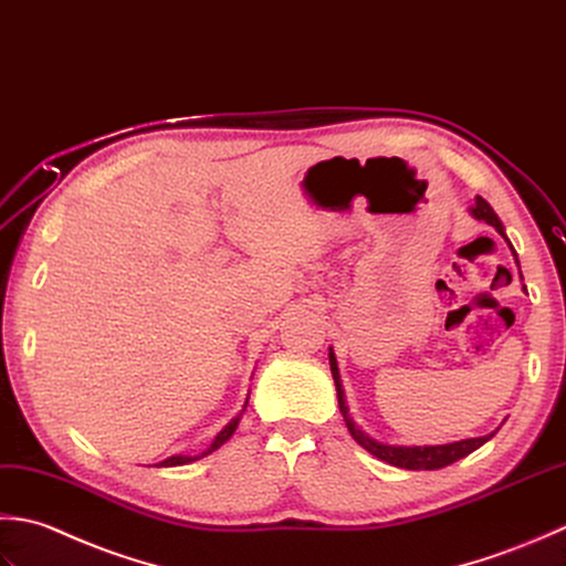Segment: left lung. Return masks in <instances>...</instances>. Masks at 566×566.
I'll return each instance as SVG.
<instances>
[{
    "label": "left lung",
    "mask_w": 566,
    "mask_h": 566,
    "mask_svg": "<svg viewBox=\"0 0 566 566\" xmlns=\"http://www.w3.org/2000/svg\"><path fill=\"white\" fill-rule=\"evenodd\" d=\"M469 212L474 214V219H481V222H486V224L495 227V232H499L505 241H509V237H505V229H503V224H501L499 214H495L493 207H491L486 200H483V198H479V195H476L474 205L469 207ZM509 247H511V241H509ZM511 249H513V247H511ZM513 256H515V263H517L515 249H513ZM517 269H521V263H517ZM521 279H523V275H521ZM329 368H332L334 386H337L339 412H342L344 422H347V428H349L352 437L356 440V444H361L368 454H374L376 459L386 461V464H390V467L412 469V471H418V469H424V471L442 469V467L454 464V461H459V459H464L467 454L474 452V449H479L481 444H486V442L491 440V437H493V432H491V434H483V437H471V440H459V442H447V444H422V447H418V444L408 447V444H386V442H378V440H374L371 434H366V432L359 428V424L354 422L352 415H349L347 398H344V388H342V376H339L337 356H334V349H332V347H329Z\"/></svg>",
    "instance_id": "obj_1"
}]
</instances>
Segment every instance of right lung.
<instances>
[{
  "mask_svg": "<svg viewBox=\"0 0 566 566\" xmlns=\"http://www.w3.org/2000/svg\"><path fill=\"white\" fill-rule=\"evenodd\" d=\"M247 402H249V398H247ZM247 402H244V410H247ZM244 410H241L237 418H232L229 420L227 424H224V430L222 432H217V437L212 440V444L205 449V452H200V454H172V457H168V459H164V461H158L156 467H182V464H190V461H198V459H202V457H207V454H212L214 449H219L222 447L229 437L234 434V430H237V424H239V420H241V415H244Z\"/></svg>",
  "mask_w": 566,
  "mask_h": 566,
  "instance_id": "right-lung-1",
  "label": "right lung"
}]
</instances>
